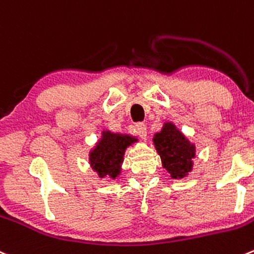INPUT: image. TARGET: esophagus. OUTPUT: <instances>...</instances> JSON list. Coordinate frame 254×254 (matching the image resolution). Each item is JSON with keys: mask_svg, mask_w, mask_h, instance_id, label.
Masks as SVG:
<instances>
[{"mask_svg": "<svg viewBox=\"0 0 254 254\" xmlns=\"http://www.w3.org/2000/svg\"><path fill=\"white\" fill-rule=\"evenodd\" d=\"M135 132H136L141 139H145L147 134L146 125H145L144 123H136V124H135Z\"/></svg>", "mask_w": 254, "mask_h": 254, "instance_id": "1", "label": "esophagus"}]
</instances>
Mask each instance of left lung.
<instances>
[{
	"label": "left lung",
	"mask_w": 254,
	"mask_h": 254,
	"mask_svg": "<svg viewBox=\"0 0 254 254\" xmlns=\"http://www.w3.org/2000/svg\"><path fill=\"white\" fill-rule=\"evenodd\" d=\"M154 144L161 157L162 166L171 174L172 179H182L191 171L195 146L174 124L166 123L161 131L155 134Z\"/></svg>",
	"instance_id": "obj_1"
}]
</instances>
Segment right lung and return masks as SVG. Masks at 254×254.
Here are the masks:
<instances>
[{
    "instance_id": "obj_1",
    "label": "right lung",
    "mask_w": 254,
    "mask_h": 254,
    "mask_svg": "<svg viewBox=\"0 0 254 254\" xmlns=\"http://www.w3.org/2000/svg\"><path fill=\"white\" fill-rule=\"evenodd\" d=\"M134 141V137L129 135L103 131L102 140L89 155L90 165L94 171H97L100 177L110 176L115 179L120 172L125 149Z\"/></svg>"
}]
</instances>
